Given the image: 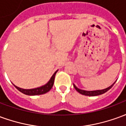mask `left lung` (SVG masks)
I'll return each instance as SVG.
<instances>
[{
	"instance_id": "1",
	"label": "left lung",
	"mask_w": 126,
	"mask_h": 126,
	"mask_svg": "<svg viewBox=\"0 0 126 126\" xmlns=\"http://www.w3.org/2000/svg\"><path fill=\"white\" fill-rule=\"evenodd\" d=\"M117 81V80H116ZM116 81L114 82L113 84H111L110 86H109L108 88H105V89H103V90H90V91H88V90H82V89H79L76 86L75 84H74V86L75 88V89L80 94H82L83 95H85V96H98V95L103 94L104 93H105L106 92H107L109 90H110L111 88L113 87V86L114 85V84L116 82Z\"/></svg>"
}]
</instances>
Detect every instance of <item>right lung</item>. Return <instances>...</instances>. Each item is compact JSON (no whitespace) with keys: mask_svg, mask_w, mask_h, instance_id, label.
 <instances>
[{"mask_svg":"<svg viewBox=\"0 0 126 126\" xmlns=\"http://www.w3.org/2000/svg\"><path fill=\"white\" fill-rule=\"evenodd\" d=\"M58 70L55 71L54 74L52 75V77L50 78L49 81L47 82L46 84L43 85L40 87L35 88H32V89H23V88H21L18 87L17 86H15V87L19 91H20L21 93H22L24 94L29 95V96H35V95H40L45 94V93H48V91L52 88L53 84H54V80H55V75L57 74Z\"/></svg>","mask_w":126,"mask_h":126,"instance_id":"obj_1","label":"right lung"}]
</instances>
